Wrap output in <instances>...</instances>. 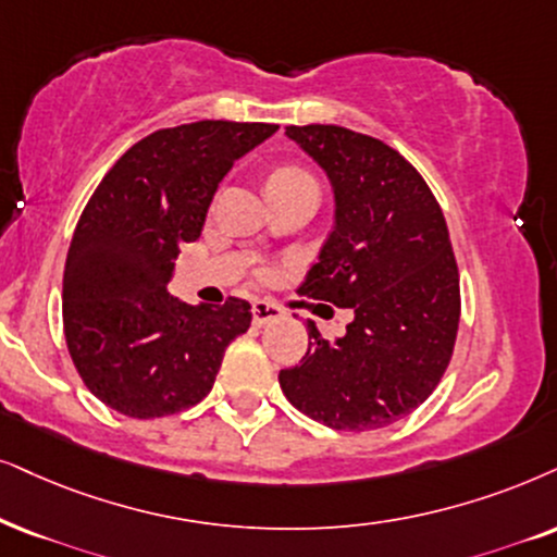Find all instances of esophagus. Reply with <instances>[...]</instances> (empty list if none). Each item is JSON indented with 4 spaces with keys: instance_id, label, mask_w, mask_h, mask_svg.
Listing matches in <instances>:
<instances>
[{
    "instance_id": "esophagus-1",
    "label": "esophagus",
    "mask_w": 557,
    "mask_h": 557,
    "mask_svg": "<svg viewBox=\"0 0 557 557\" xmlns=\"http://www.w3.org/2000/svg\"><path fill=\"white\" fill-rule=\"evenodd\" d=\"M251 313H255V326H264V323L280 319L283 308L274 300H255L251 302Z\"/></svg>"
}]
</instances>
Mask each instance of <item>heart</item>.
I'll return each instance as SVG.
<instances>
[{
  "label": "heart",
  "mask_w": 557,
  "mask_h": 557,
  "mask_svg": "<svg viewBox=\"0 0 557 557\" xmlns=\"http://www.w3.org/2000/svg\"><path fill=\"white\" fill-rule=\"evenodd\" d=\"M270 182H313V177L300 166H280L270 174Z\"/></svg>",
  "instance_id": "b5f03b06"
}]
</instances>
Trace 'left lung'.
I'll return each instance as SVG.
<instances>
[{"label":"left lung","instance_id":"1","mask_svg":"<svg viewBox=\"0 0 557 557\" xmlns=\"http://www.w3.org/2000/svg\"><path fill=\"white\" fill-rule=\"evenodd\" d=\"M326 169L336 223L298 293L351 308L329 342L308 321V351L280 370L287 400L339 432L408 417L445 375L460 323V272L440 202L411 161L342 125H287Z\"/></svg>","mask_w":557,"mask_h":557}]
</instances>
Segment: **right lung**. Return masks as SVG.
Segmentation results:
<instances>
[{"label": "right lung", "instance_id": "obj_1", "mask_svg": "<svg viewBox=\"0 0 557 557\" xmlns=\"http://www.w3.org/2000/svg\"><path fill=\"white\" fill-rule=\"evenodd\" d=\"M280 125L200 121L133 144L91 193L63 270V336L84 385L117 413L159 419L200 404L251 306L166 293L180 246L200 238L218 182Z\"/></svg>", "mask_w": 557, "mask_h": 557}]
</instances>
